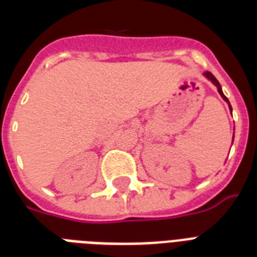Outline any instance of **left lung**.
Returning a JSON list of instances; mask_svg holds the SVG:
<instances>
[{
	"mask_svg": "<svg viewBox=\"0 0 257 257\" xmlns=\"http://www.w3.org/2000/svg\"><path fill=\"white\" fill-rule=\"evenodd\" d=\"M204 76H205V77H207L208 80H209V81H211L212 84H213V85H215L216 88H217V92L220 93V96L223 97V100L225 101V102H228V106H229V110H231V113H232V106H231V104H229V101H228L227 97L224 96L223 89H221V85H220V82L217 81V80H216V77H215V76H213V74L211 73V72H205V73H204ZM233 136H235V135H233Z\"/></svg>",
	"mask_w": 257,
	"mask_h": 257,
	"instance_id": "left-lung-1",
	"label": "left lung"
}]
</instances>
